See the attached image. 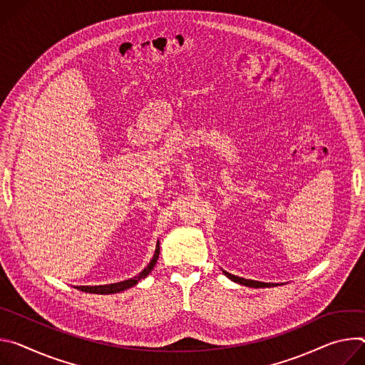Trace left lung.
<instances>
[{
    "mask_svg": "<svg viewBox=\"0 0 365 365\" xmlns=\"http://www.w3.org/2000/svg\"><path fill=\"white\" fill-rule=\"evenodd\" d=\"M223 274L230 278L232 281L235 282H239V284L242 286H247V287H254V289H261V287H272V286H277L274 284V282H261V281H255V279H247V278H242V277H237V275H233L227 271H223Z\"/></svg>",
    "mask_w": 365,
    "mask_h": 365,
    "instance_id": "obj_1",
    "label": "left lung"
}]
</instances>
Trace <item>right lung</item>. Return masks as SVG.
<instances>
[{"instance_id":"obj_1","label":"right lung","mask_w":365,"mask_h":365,"mask_svg":"<svg viewBox=\"0 0 365 365\" xmlns=\"http://www.w3.org/2000/svg\"><path fill=\"white\" fill-rule=\"evenodd\" d=\"M158 257H159V242L156 244V250H155V254H153V258L150 259V262L148 264V267L139 272L136 277L133 278H129V279H125V281H120V282H114V284H106V286H76L78 290L81 292H86V293H94V294H113V293H120V292H125L133 286H136L138 282L148 277L149 272L153 269L156 261H158Z\"/></svg>"}]
</instances>
